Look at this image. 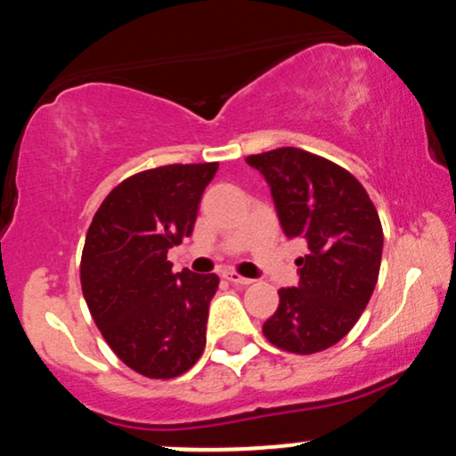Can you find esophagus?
<instances>
[{
	"instance_id": "obj_1",
	"label": "esophagus",
	"mask_w": 456,
	"mask_h": 456,
	"mask_svg": "<svg viewBox=\"0 0 456 456\" xmlns=\"http://www.w3.org/2000/svg\"><path fill=\"white\" fill-rule=\"evenodd\" d=\"M224 278H226L228 282H232V285H237V287H248V285H252V278H246V276H239L237 272H226L224 273Z\"/></svg>"
}]
</instances>
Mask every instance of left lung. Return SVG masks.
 Returning <instances> with one entry per match:
<instances>
[{"mask_svg": "<svg viewBox=\"0 0 456 456\" xmlns=\"http://www.w3.org/2000/svg\"><path fill=\"white\" fill-rule=\"evenodd\" d=\"M272 191L278 222L302 239L297 287L278 291L263 324L269 344L313 354L344 339L365 311L380 272L383 226L363 184L339 165L297 148L248 156Z\"/></svg>", "mask_w": 456, "mask_h": 456, "instance_id": "obj_1", "label": "left lung"}]
</instances>
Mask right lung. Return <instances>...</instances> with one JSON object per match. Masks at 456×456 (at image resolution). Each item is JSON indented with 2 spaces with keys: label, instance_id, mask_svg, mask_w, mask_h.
<instances>
[{
  "label": "right lung",
  "instance_id": "obj_1",
  "mask_svg": "<svg viewBox=\"0 0 456 456\" xmlns=\"http://www.w3.org/2000/svg\"><path fill=\"white\" fill-rule=\"evenodd\" d=\"M217 163L141 171L106 195L82 249L85 300L106 344L148 379H174L202 356L215 273L171 272Z\"/></svg>",
  "mask_w": 456,
  "mask_h": 456
}]
</instances>
